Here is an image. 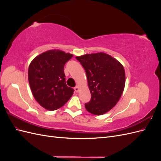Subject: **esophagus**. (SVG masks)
<instances>
[{
  "label": "esophagus",
  "instance_id": "esophagus-1",
  "mask_svg": "<svg viewBox=\"0 0 161 161\" xmlns=\"http://www.w3.org/2000/svg\"><path fill=\"white\" fill-rule=\"evenodd\" d=\"M79 86H76L75 87V91L76 92H79Z\"/></svg>",
  "mask_w": 161,
  "mask_h": 161
}]
</instances>
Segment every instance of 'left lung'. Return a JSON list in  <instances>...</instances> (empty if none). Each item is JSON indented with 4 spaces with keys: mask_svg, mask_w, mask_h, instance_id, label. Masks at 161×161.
I'll return each mask as SVG.
<instances>
[{
    "mask_svg": "<svg viewBox=\"0 0 161 161\" xmlns=\"http://www.w3.org/2000/svg\"><path fill=\"white\" fill-rule=\"evenodd\" d=\"M85 70L91 99L85 108L101 115L111 110L123 93L125 82L124 66L115 58L103 52L76 56Z\"/></svg>",
    "mask_w": 161,
    "mask_h": 161,
    "instance_id": "8db88e82",
    "label": "left lung"
}]
</instances>
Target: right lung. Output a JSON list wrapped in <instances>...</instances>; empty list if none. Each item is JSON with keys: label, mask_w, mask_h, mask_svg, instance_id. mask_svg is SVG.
Listing matches in <instances>:
<instances>
[{"label": "right lung", "mask_w": 161, "mask_h": 161, "mask_svg": "<svg viewBox=\"0 0 161 161\" xmlns=\"http://www.w3.org/2000/svg\"><path fill=\"white\" fill-rule=\"evenodd\" d=\"M73 56L59 50L42 53L31 62L28 80L34 98L43 108L59 109L70 99L74 89L66 84L64 67Z\"/></svg>", "instance_id": "right-lung-1"}]
</instances>
